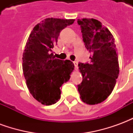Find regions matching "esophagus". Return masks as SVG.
<instances>
[{
  "instance_id": "34e87169",
  "label": "esophagus",
  "mask_w": 133,
  "mask_h": 133,
  "mask_svg": "<svg viewBox=\"0 0 133 133\" xmlns=\"http://www.w3.org/2000/svg\"><path fill=\"white\" fill-rule=\"evenodd\" d=\"M73 64H74V65H75V70L78 69V62H77V61H74V62H73Z\"/></svg>"
}]
</instances>
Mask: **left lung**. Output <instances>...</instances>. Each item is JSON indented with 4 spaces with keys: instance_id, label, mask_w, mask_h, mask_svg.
I'll return each instance as SVG.
<instances>
[{
    "instance_id": "left-lung-1",
    "label": "left lung",
    "mask_w": 133,
    "mask_h": 133,
    "mask_svg": "<svg viewBox=\"0 0 133 133\" xmlns=\"http://www.w3.org/2000/svg\"><path fill=\"white\" fill-rule=\"evenodd\" d=\"M83 41L90 52V63H79L83 81L78 85L83 102L95 105L111 94L119 74V63L115 39L110 30L98 20L78 19Z\"/></svg>"
}]
</instances>
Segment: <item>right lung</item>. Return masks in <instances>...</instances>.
<instances>
[{"label": "right lung", "instance_id": "1", "mask_svg": "<svg viewBox=\"0 0 133 133\" xmlns=\"http://www.w3.org/2000/svg\"><path fill=\"white\" fill-rule=\"evenodd\" d=\"M74 19L46 18L31 31L23 54V71L30 94L39 103L50 105L61 98V85L69 81L74 64L53 56L52 48L61 31Z\"/></svg>", "mask_w": 133, "mask_h": 133}]
</instances>
